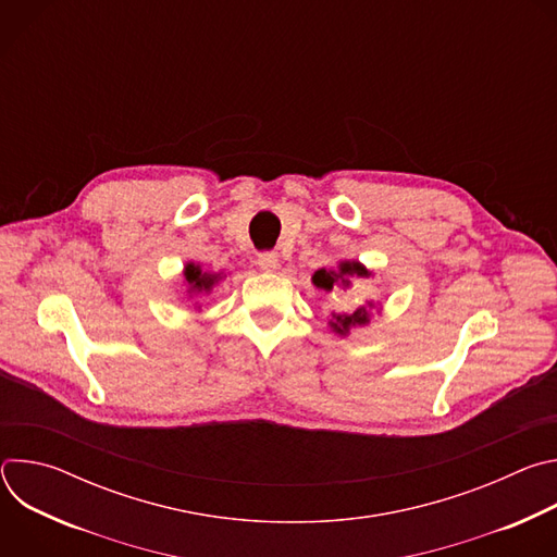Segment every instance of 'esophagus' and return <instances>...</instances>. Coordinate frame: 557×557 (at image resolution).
I'll list each match as a JSON object with an SVG mask.
<instances>
[{"mask_svg": "<svg viewBox=\"0 0 557 557\" xmlns=\"http://www.w3.org/2000/svg\"><path fill=\"white\" fill-rule=\"evenodd\" d=\"M258 267H260V271H264V273L277 271V269H280V258H277V253H273V251L260 253V256H258Z\"/></svg>", "mask_w": 557, "mask_h": 557, "instance_id": "obj_1", "label": "esophagus"}]
</instances>
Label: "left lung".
Masks as SVG:
<instances>
[{
	"label": "left lung",
	"instance_id": "obj_1",
	"mask_svg": "<svg viewBox=\"0 0 557 557\" xmlns=\"http://www.w3.org/2000/svg\"><path fill=\"white\" fill-rule=\"evenodd\" d=\"M366 277H374V273L361 264L359 260H339L337 269H320L312 273V284L317 288H322L326 293H333L335 288L346 290L350 288L357 280H366ZM383 306L381 301L374 299H366V304H361L359 308H355L352 312H337L331 310L329 312V329L337 335V337H348L355 329H363L370 324V320L374 317V312H381Z\"/></svg>",
	"mask_w": 557,
	"mask_h": 557
}]
</instances>
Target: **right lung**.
<instances>
[{"mask_svg":"<svg viewBox=\"0 0 557 557\" xmlns=\"http://www.w3.org/2000/svg\"><path fill=\"white\" fill-rule=\"evenodd\" d=\"M226 280L224 271H207L200 262H187L183 269V284H185V297L194 306V310H202V299L211 295L220 282Z\"/></svg>","mask_w":557,"mask_h":557,"instance_id":"add662e5","label":"right lung"}]
</instances>
